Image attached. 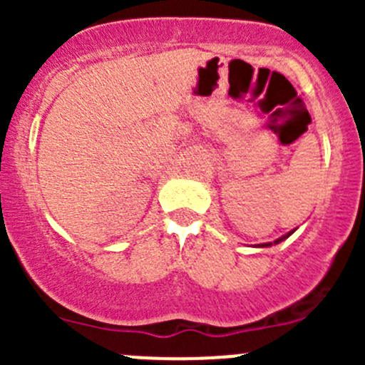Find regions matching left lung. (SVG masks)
Wrapping results in <instances>:
<instances>
[{"instance_id": "1", "label": "left lung", "mask_w": 365, "mask_h": 365, "mask_svg": "<svg viewBox=\"0 0 365 365\" xmlns=\"http://www.w3.org/2000/svg\"><path fill=\"white\" fill-rule=\"evenodd\" d=\"M295 230H297V227H295ZM295 230H292V231H289V233L282 235V237H279L277 240H274V242H268V244H259V245H257V247H272V245H277V244H281L282 240H286V238H288V237H292V235L295 233Z\"/></svg>"}]
</instances>
